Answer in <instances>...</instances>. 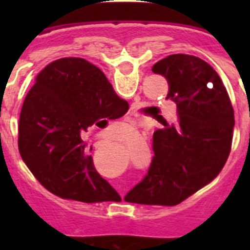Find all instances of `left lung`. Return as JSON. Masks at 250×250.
I'll return each mask as SVG.
<instances>
[{
	"label": "left lung",
	"mask_w": 250,
	"mask_h": 250,
	"mask_svg": "<svg viewBox=\"0 0 250 250\" xmlns=\"http://www.w3.org/2000/svg\"><path fill=\"white\" fill-rule=\"evenodd\" d=\"M152 71L165 76L178 119L153 135L152 164L125 200L144 205H178L213 180L231 152L233 107L221 78L189 54H171Z\"/></svg>",
	"instance_id": "left-lung-1"
}]
</instances>
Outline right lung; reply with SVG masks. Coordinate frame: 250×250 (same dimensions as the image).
Here are the masks:
<instances>
[{
    "instance_id": "add662e5",
    "label": "right lung",
    "mask_w": 250,
    "mask_h": 250,
    "mask_svg": "<svg viewBox=\"0 0 250 250\" xmlns=\"http://www.w3.org/2000/svg\"><path fill=\"white\" fill-rule=\"evenodd\" d=\"M128 102L105 74L83 58H61L37 75L23 102L18 146L49 192L82 202L109 201L117 190L101 178L82 133L123 117ZM92 150V148H90Z\"/></svg>"
}]
</instances>
